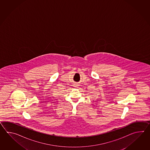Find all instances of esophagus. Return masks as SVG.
I'll return each mask as SVG.
<instances>
[{"label": "esophagus", "instance_id": "1", "mask_svg": "<svg viewBox=\"0 0 150 150\" xmlns=\"http://www.w3.org/2000/svg\"><path fill=\"white\" fill-rule=\"evenodd\" d=\"M78 83H75V87H78Z\"/></svg>", "mask_w": 150, "mask_h": 150}]
</instances>
